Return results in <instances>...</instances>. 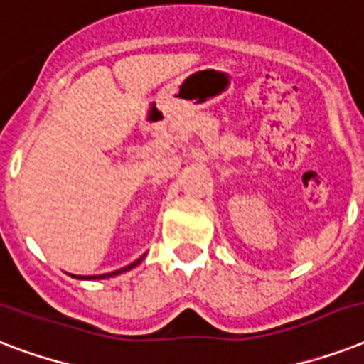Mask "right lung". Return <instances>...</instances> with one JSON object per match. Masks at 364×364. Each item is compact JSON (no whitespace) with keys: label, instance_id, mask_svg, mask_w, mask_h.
Returning a JSON list of instances; mask_svg holds the SVG:
<instances>
[{"label":"right lung","instance_id":"1","mask_svg":"<svg viewBox=\"0 0 364 364\" xmlns=\"http://www.w3.org/2000/svg\"><path fill=\"white\" fill-rule=\"evenodd\" d=\"M143 259H145V255H143V257H139V259H137L136 262H132V264H128V266H124V268H121V270L109 272V274H102V276H88V277L73 276V277H77V279H102V277H113V276H119V274H122V272H128V270H132V268H136V266L139 264V262H141Z\"/></svg>","mask_w":364,"mask_h":364}]
</instances>
